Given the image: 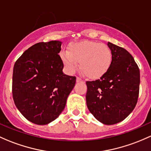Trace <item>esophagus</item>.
Here are the masks:
<instances>
[{
  "mask_svg": "<svg viewBox=\"0 0 151 151\" xmlns=\"http://www.w3.org/2000/svg\"><path fill=\"white\" fill-rule=\"evenodd\" d=\"M76 81H77V82H84V80H82V79L80 78V77H77Z\"/></svg>",
  "mask_w": 151,
  "mask_h": 151,
  "instance_id": "obj_1",
  "label": "esophagus"
}]
</instances>
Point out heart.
Returning <instances> with one entry per match:
<instances>
[{"mask_svg":"<svg viewBox=\"0 0 151 151\" xmlns=\"http://www.w3.org/2000/svg\"><path fill=\"white\" fill-rule=\"evenodd\" d=\"M60 58L66 70L72 74L80 69L87 77L99 78L110 69L112 63V52L105 44L93 41H81L69 45L67 50L60 53Z\"/></svg>","mask_w":151,"mask_h":151,"instance_id":"heart-1","label":"heart"}]
</instances>
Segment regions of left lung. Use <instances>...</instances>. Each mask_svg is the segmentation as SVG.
<instances>
[{"mask_svg":"<svg viewBox=\"0 0 151 151\" xmlns=\"http://www.w3.org/2000/svg\"><path fill=\"white\" fill-rule=\"evenodd\" d=\"M112 63L99 80L86 82V103L90 112L101 123L123 121L134 110L139 96L140 77L134 58L123 47L108 42Z\"/></svg>","mask_w":151,"mask_h":151,"instance_id":"8db88e82","label":"left lung"}]
</instances>
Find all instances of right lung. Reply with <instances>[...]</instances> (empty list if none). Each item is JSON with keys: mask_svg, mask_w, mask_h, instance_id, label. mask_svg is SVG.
I'll return each instance as SVG.
<instances>
[{"mask_svg": "<svg viewBox=\"0 0 151 151\" xmlns=\"http://www.w3.org/2000/svg\"><path fill=\"white\" fill-rule=\"evenodd\" d=\"M62 42H38L25 50L14 66V104L27 120L39 125L54 121L64 109L76 77L63 74L58 53Z\"/></svg>", "mask_w": 151, "mask_h": 151, "instance_id": "add662e5", "label": "right lung"}]
</instances>
